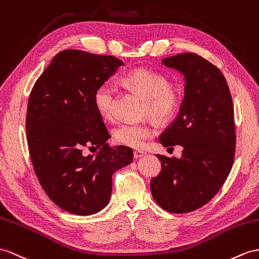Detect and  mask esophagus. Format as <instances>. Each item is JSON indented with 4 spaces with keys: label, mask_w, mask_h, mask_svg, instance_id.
<instances>
[{
    "label": "esophagus",
    "mask_w": 259,
    "mask_h": 259,
    "mask_svg": "<svg viewBox=\"0 0 259 259\" xmlns=\"http://www.w3.org/2000/svg\"><path fill=\"white\" fill-rule=\"evenodd\" d=\"M145 156V153L142 150H135L134 151V158L138 159V158H142V157Z\"/></svg>",
    "instance_id": "34e87169"
}]
</instances>
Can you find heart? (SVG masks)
Segmentation results:
<instances>
[{
	"label": "heart",
	"mask_w": 259,
	"mask_h": 259,
	"mask_svg": "<svg viewBox=\"0 0 259 259\" xmlns=\"http://www.w3.org/2000/svg\"><path fill=\"white\" fill-rule=\"evenodd\" d=\"M123 84L145 100L143 113L158 121L171 117L181 104L182 94L177 84L169 83L163 73L148 68H138L126 73ZM117 91L111 82H104L94 92V105L105 119L115 116ZM154 128L148 124H124L115 131V141L126 147L142 149L154 136Z\"/></svg>",
	"instance_id": "obj_1"
}]
</instances>
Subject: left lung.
<instances>
[{
	"label": "left lung",
	"mask_w": 259,
	"mask_h": 259,
	"mask_svg": "<svg viewBox=\"0 0 259 259\" xmlns=\"http://www.w3.org/2000/svg\"><path fill=\"white\" fill-rule=\"evenodd\" d=\"M185 75L180 112L162 132L165 147H184L180 158L158 154L161 171L150 181L151 194L171 213H189L218 193L235 156L234 106L223 73L202 57L185 53L162 59Z\"/></svg>",
	"instance_id": "1"
}]
</instances>
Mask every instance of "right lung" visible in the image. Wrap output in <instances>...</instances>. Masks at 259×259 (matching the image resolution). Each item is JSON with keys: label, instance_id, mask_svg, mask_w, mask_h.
Segmentation results:
<instances>
[{"label": "right lung", "instance_id": "right-lung-1", "mask_svg": "<svg viewBox=\"0 0 259 259\" xmlns=\"http://www.w3.org/2000/svg\"><path fill=\"white\" fill-rule=\"evenodd\" d=\"M113 56L67 49L57 54L29 94L26 138L37 179L60 209L90 215L109 203L112 176L133 161V150L110 147L94 92L123 66ZM85 147H102L96 157Z\"/></svg>", "mask_w": 259, "mask_h": 259}]
</instances>
